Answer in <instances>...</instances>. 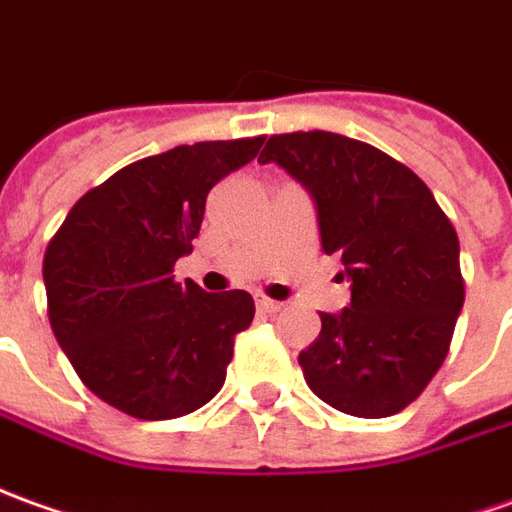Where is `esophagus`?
<instances>
[{"instance_id": "1", "label": "esophagus", "mask_w": 512, "mask_h": 512, "mask_svg": "<svg viewBox=\"0 0 512 512\" xmlns=\"http://www.w3.org/2000/svg\"><path fill=\"white\" fill-rule=\"evenodd\" d=\"M257 308H260L263 314H277V311L283 308V302L269 300V297H260V300H257Z\"/></svg>"}]
</instances>
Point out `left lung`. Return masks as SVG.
<instances>
[{
	"label": "left lung",
	"mask_w": 512,
	"mask_h": 512,
	"mask_svg": "<svg viewBox=\"0 0 512 512\" xmlns=\"http://www.w3.org/2000/svg\"><path fill=\"white\" fill-rule=\"evenodd\" d=\"M257 162L311 193L322 249L342 255L350 280V305L319 314L300 353L308 387L344 415L401 412L446 361L465 302L446 212L406 165L342 134H274Z\"/></svg>",
	"instance_id": "obj_1"
}]
</instances>
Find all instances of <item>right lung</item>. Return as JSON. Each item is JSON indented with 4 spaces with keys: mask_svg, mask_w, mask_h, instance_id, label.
Returning a JSON list of instances; mask_svg holds the SVG:
<instances>
[{
    "mask_svg": "<svg viewBox=\"0 0 512 512\" xmlns=\"http://www.w3.org/2000/svg\"><path fill=\"white\" fill-rule=\"evenodd\" d=\"M260 145L263 137L218 139L131 162L55 232L44 255L52 333L100 401L139 420H170L224 387L255 300L176 283L173 266L193 252L207 193Z\"/></svg>",
    "mask_w": 512,
    "mask_h": 512,
    "instance_id": "right-lung-1",
    "label": "right lung"
}]
</instances>
